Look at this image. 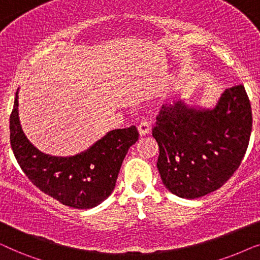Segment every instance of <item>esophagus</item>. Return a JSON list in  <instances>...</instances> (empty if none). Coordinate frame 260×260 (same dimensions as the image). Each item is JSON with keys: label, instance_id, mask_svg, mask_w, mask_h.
<instances>
[{"label": "esophagus", "instance_id": "34e87169", "mask_svg": "<svg viewBox=\"0 0 260 260\" xmlns=\"http://www.w3.org/2000/svg\"><path fill=\"white\" fill-rule=\"evenodd\" d=\"M137 129H138V134H140V136H145V135L150 134L151 131L150 124H149V122H147V120H142Z\"/></svg>", "mask_w": 260, "mask_h": 260}]
</instances>
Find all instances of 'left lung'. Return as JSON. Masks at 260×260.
<instances>
[{
	"mask_svg": "<svg viewBox=\"0 0 260 260\" xmlns=\"http://www.w3.org/2000/svg\"><path fill=\"white\" fill-rule=\"evenodd\" d=\"M152 136L157 169L167 189L197 199L219 189L240 166L252 130L244 85L226 88L213 108L184 101L162 106Z\"/></svg>",
	"mask_w": 260,
	"mask_h": 260,
	"instance_id": "1",
	"label": "left lung"
}]
</instances>
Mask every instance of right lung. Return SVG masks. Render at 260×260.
Segmentation results:
<instances>
[{"label": "right lung", "mask_w": 260, "mask_h": 260, "mask_svg": "<svg viewBox=\"0 0 260 260\" xmlns=\"http://www.w3.org/2000/svg\"><path fill=\"white\" fill-rule=\"evenodd\" d=\"M17 94L10 115V145L30 182L69 207L88 209L102 204L111 195L123 159L138 140L136 126L109 131L74 156H52L35 148L24 135Z\"/></svg>", "instance_id": "right-lung-1"}]
</instances>
